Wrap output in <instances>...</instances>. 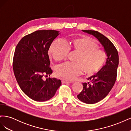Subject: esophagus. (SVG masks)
<instances>
[{
    "label": "esophagus",
    "instance_id": "34e87169",
    "mask_svg": "<svg viewBox=\"0 0 131 131\" xmlns=\"http://www.w3.org/2000/svg\"><path fill=\"white\" fill-rule=\"evenodd\" d=\"M72 81H67L66 80H62V84H67V83H72Z\"/></svg>",
    "mask_w": 131,
    "mask_h": 131
}]
</instances>
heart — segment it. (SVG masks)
Segmentation results:
<instances>
[{"label":"heart","mask_w":131,"mask_h":131,"mask_svg":"<svg viewBox=\"0 0 131 131\" xmlns=\"http://www.w3.org/2000/svg\"><path fill=\"white\" fill-rule=\"evenodd\" d=\"M68 50L77 53L75 63H63L57 69V74L66 80H72L81 71L87 75L97 73L106 59L104 51L93 39L86 36L71 39L65 43L54 41L50 47L49 53L55 61L59 62L65 58Z\"/></svg>","instance_id":"heart-1"}]
</instances>
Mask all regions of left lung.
<instances>
[{
  "label": "left lung",
  "mask_w": 131,
  "mask_h": 131,
  "mask_svg": "<svg viewBox=\"0 0 131 131\" xmlns=\"http://www.w3.org/2000/svg\"><path fill=\"white\" fill-rule=\"evenodd\" d=\"M93 35L104 47L107 56L105 64L93 76L88 78L89 82L82 83L83 90L77 97L87 104H94L104 99L108 94L116 81L118 65V52L109 39L97 31L82 30Z\"/></svg>",
  "instance_id": "1"
}]
</instances>
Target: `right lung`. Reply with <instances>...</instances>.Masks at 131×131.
<instances>
[{"label":"right lung","mask_w":131,"mask_h":131,"mask_svg":"<svg viewBox=\"0 0 131 131\" xmlns=\"http://www.w3.org/2000/svg\"><path fill=\"white\" fill-rule=\"evenodd\" d=\"M59 34L54 30H40L23 37L16 47L13 70L22 91L31 100L44 102L52 98L61 85L52 73L48 54L51 44Z\"/></svg>","instance_id":"1"}]
</instances>
